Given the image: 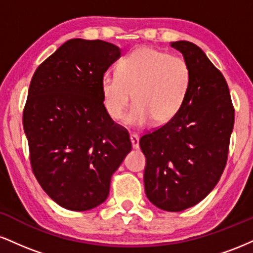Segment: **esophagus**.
Masks as SVG:
<instances>
[{
    "mask_svg": "<svg viewBox=\"0 0 253 253\" xmlns=\"http://www.w3.org/2000/svg\"><path fill=\"white\" fill-rule=\"evenodd\" d=\"M129 138L133 149H139V135L135 134V133H132V134L129 135Z\"/></svg>",
    "mask_w": 253,
    "mask_h": 253,
    "instance_id": "34e87169",
    "label": "esophagus"
}]
</instances>
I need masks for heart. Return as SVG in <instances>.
Wrapping results in <instances>:
<instances>
[{
    "label": "heart",
    "instance_id": "b5f03b06",
    "mask_svg": "<svg viewBox=\"0 0 253 253\" xmlns=\"http://www.w3.org/2000/svg\"><path fill=\"white\" fill-rule=\"evenodd\" d=\"M191 71L178 56L152 47L126 54L117 65V75H104L101 91L104 108L114 121L127 117V124L141 127L155 121L165 124L177 115L189 94Z\"/></svg>",
    "mask_w": 253,
    "mask_h": 253
}]
</instances>
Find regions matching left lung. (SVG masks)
<instances>
[{"instance_id": "1", "label": "left lung", "mask_w": 253, "mask_h": 253, "mask_svg": "<svg viewBox=\"0 0 253 253\" xmlns=\"http://www.w3.org/2000/svg\"><path fill=\"white\" fill-rule=\"evenodd\" d=\"M191 71L189 94L177 115L141 136L144 184L158 208L181 211L213 190L227 163L234 107L223 75L199 46L175 42Z\"/></svg>"}]
</instances>
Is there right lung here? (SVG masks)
Here are the masks:
<instances>
[{
  "label": "right lung",
  "mask_w": 253,
  "mask_h": 253,
  "mask_svg": "<svg viewBox=\"0 0 253 253\" xmlns=\"http://www.w3.org/2000/svg\"><path fill=\"white\" fill-rule=\"evenodd\" d=\"M120 54L103 40L71 39L32 77L22 115L31 167L45 193L66 210L104 202L113 173L132 150L101 91L104 72Z\"/></svg>",
  "instance_id": "1"
}]
</instances>
